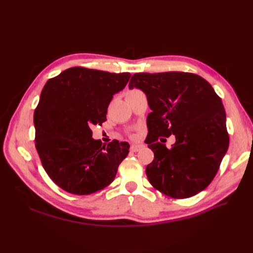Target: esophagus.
<instances>
[{"mask_svg":"<svg viewBox=\"0 0 253 253\" xmlns=\"http://www.w3.org/2000/svg\"><path fill=\"white\" fill-rule=\"evenodd\" d=\"M144 145L143 144H132L131 145V151L133 152H138L139 150L143 149Z\"/></svg>","mask_w":253,"mask_h":253,"instance_id":"esophagus-1","label":"esophagus"}]
</instances>
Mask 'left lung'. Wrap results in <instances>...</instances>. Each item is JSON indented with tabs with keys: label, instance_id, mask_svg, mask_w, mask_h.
<instances>
[{
	"label": "left lung",
	"instance_id": "8db88e82",
	"mask_svg": "<svg viewBox=\"0 0 253 253\" xmlns=\"http://www.w3.org/2000/svg\"><path fill=\"white\" fill-rule=\"evenodd\" d=\"M128 87L141 89L152 110L147 143L154 160L145 169L151 185L173 198L205 190L229 147L225 109L211 84L191 73H138ZM172 133L176 141L168 149L158 137Z\"/></svg>",
	"mask_w": 253,
	"mask_h": 253
}]
</instances>
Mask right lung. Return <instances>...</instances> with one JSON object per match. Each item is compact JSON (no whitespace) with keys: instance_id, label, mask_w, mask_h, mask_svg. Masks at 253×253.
<instances>
[{"instance_id":"right-lung-1","label":"right lung","mask_w":253,"mask_h":253,"mask_svg":"<svg viewBox=\"0 0 253 253\" xmlns=\"http://www.w3.org/2000/svg\"><path fill=\"white\" fill-rule=\"evenodd\" d=\"M129 77L77 66L44 85L34 114L36 148L44 170L66 192L88 195L108 187L128 154L127 142L102 144L91 138L90 126L106 120L113 96Z\"/></svg>"}]
</instances>
